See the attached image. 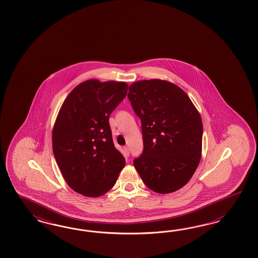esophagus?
Masks as SVG:
<instances>
[{"mask_svg":"<svg viewBox=\"0 0 258 258\" xmlns=\"http://www.w3.org/2000/svg\"><path fill=\"white\" fill-rule=\"evenodd\" d=\"M123 151H124V155H125V157H127L130 155V148H128V147H124V148H123Z\"/></svg>","mask_w":258,"mask_h":258,"instance_id":"34e87169","label":"esophagus"}]
</instances>
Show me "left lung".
<instances>
[{"label": "left lung", "instance_id": "8db88e82", "mask_svg": "<svg viewBox=\"0 0 258 258\" xmlns=\"http://www.w3.org/2000/svg\"><path fill=\"white\" fill-rule=\"evenodd\" d=\"M127 97L142 123L144 150L133 164L152 191L183 187L202 158L203 121L180 87L162 79L134 82Z\"/></svg>", "mask_w": 258, "mask_h": 258}]
</instances>
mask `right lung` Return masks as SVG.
<instances>
[{"label":"right lung","instance_id":"add662e5","mask_svg":"<svg viewBox=\"0 0 258 258\" xmlns=\"http://www.w3.org/2000/svg\"><path fill=\"white\" fill-rule=\"evenodd\" d=\"M127 88L125 82L89 79L68 94L58 111L53 152L64 180L81 195H104L125 166V158L114 147L109 118Z\"/></svg>","mask_w":258,"mask_h":258}]
</instances>
